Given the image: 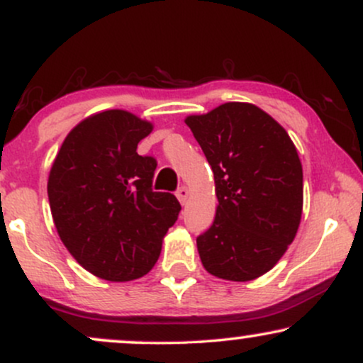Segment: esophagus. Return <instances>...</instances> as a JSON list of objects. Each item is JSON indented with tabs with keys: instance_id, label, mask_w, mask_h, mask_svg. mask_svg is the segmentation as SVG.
Returning a JSON list of instances; mask_svg holds the SVG:
<instances>
[{
	"instance_id": "obj_1",
	"label": "esophagus",
	"mask_w": 363,
	"mask_h": 363,
	"mask_svg": "<svg viewBox=\"0 0 363 363\" xmlns=\"http://www.w3.org/2000/svg\"><path fill=\"white\" fill-rule=\"evenodd\" d=\"M176 196L179 198V201H181L182 205H184V203L187 201V198H189V189H187L186 186H181V187H179V189H177Z\"/></svg>"
}]
</instances>
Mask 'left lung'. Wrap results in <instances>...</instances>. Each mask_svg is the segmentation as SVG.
I'll use <instances>...</instances> for the list:
<instances>
[{
	"label": "left lung",
	"mask_w": 363,
	"mask_h": 363,
	"mask_svg": "<svg viewBox=\"0 0 363 363\" xmlns=\"http://www.w3.org/2000/svg\"><path fill=\"white\" fill-rule=\"evenodd\" d=\"M186 124L211 165L218 198L213 223L196 239L203 266L223 280H254L280 261L301 223L297 148L252 104H222Z\"/></svg>",
	"instance_id": "left-lung-1"
}]
</instances>
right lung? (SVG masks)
I'll return each instance as SVG.
<instances>
[{
    "label": "right lung",
    "instance_id": "obj_1",
    "mask_svg": "<svg viewBox=\"0 0 363 363\" xmlns=\"http://www.w3.org/2000/svg\"><path fill=\"white\" fill-rule=\"evenodd\" d=\"M152 128L119 109L90 116L62 141L49 174L57 234L74 259L102 280L147 274L181 211L176 196L152 189L155 158L136 152Z\"/></svg>",
    "mask_w": 363,
    "mask_h": 363
}]
</instances>
